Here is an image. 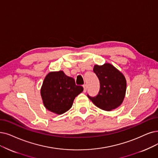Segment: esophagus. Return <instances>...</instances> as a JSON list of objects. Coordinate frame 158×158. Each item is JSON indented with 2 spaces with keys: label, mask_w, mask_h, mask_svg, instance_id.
Instances as JSON below:
<instances>
[{
  "label": "esophagus",
  "mask_w": 158,
  "mask_h": 158,
  "mask_svg": "<svg viewBox=\"0 0 158 158\" xmlns=\"http://www.w3.org/2000/svg\"><path fill=\"white\" fill-rule=\"evenodd\" d=\"M83 87H84V92H86L87 89V85H86V84H84V85H83Z\"/></svg>",
  "instance_id": "esophagus-1"
}]
</instances>
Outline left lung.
Returning <instances> with one entry per match:
<instances>
[{"label":"left lung","instance_id":"1","mask_svg":"<svg viewBox=\"0 0 158 158\" xmlns=\"http://www.w3.org/2000/svg\"><path fill=\"white\" fill-rule=\"evenodd\" d=\"M93 71L100 81V91L96 97L87 95L98 108L105 111L117 108L123 103L127 91V80L123 74L110 64L95 65Z\"/></svg>","mask_w":158,"mask_h":158}]
</instances>
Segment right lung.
Returning <instances> with one entry per match:
<instances>
[{"label":"right lung","instance_id":"obj_1","mask_svg":"<svg viewBox=\"0 0 158 158\" xmlns=\"http://www.w3.org/2000/svg\"><path fill=\"white\" fill-rule=\"evenodd\" d=\"M72 77L62 71L50 72L44 79L41 96L44 106L50 111L61 115L70 110L75 97L83 91Z\"/></svg>","mask_w":158,"mask_h":158}]
</instances>
